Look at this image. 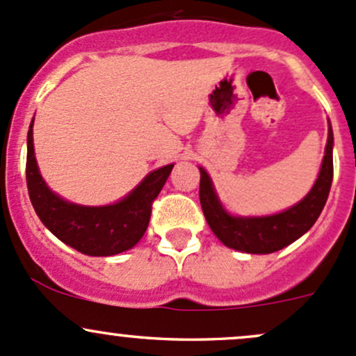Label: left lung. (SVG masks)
I'll return each instance as SVG.
<instances>
[{"label": "left lung", "mask_w": 356, "mask_h": 356, "mask_svg": "<svg viewBox=\"0 0 356 356\" xmlns=\"http://www.w3.org/2000/svg\"><path fill=\"white\" fill-rule=\"evenodd\" d=\"M332 129L329 126L326 155L319 177L300 203L269 216H234L220 203L211 179L200 167V201L213 234L227 247L249 254H271L290 245L316 223L326 204L332 182Z\"/></svg>", "instance_id": "obj_1"}]
</instances>
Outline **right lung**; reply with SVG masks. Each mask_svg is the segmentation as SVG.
Returning <instances> with one entry per match:
<instances>
[{"label": "right lung", "instance_id": "1", "mask_svg": "<svg viewBox=\"0 0 356 356\" xmlns=\"http://www.w3.org/2000/svg\"><path fill=\"white\" fill-rule=\"evenodd\" d=\"M30 122L27 134V188L37 216L56 237L87 256H114L140 242L148 228L152 204L172 167L149 172L124 200L107 207H81L61 200L47 188L33 155Z\"/></svg>", "mask_w": 356, "mask_h": 356}]
</instances>
